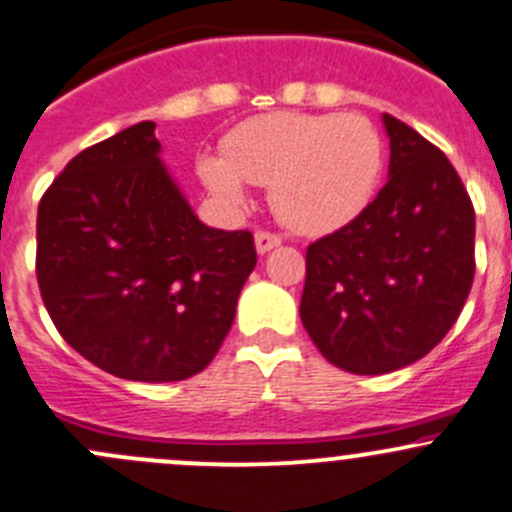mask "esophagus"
<instances>
[{
    "label": "esophagus",
    "mask_w": 512,
    "mask_h": 512,
    "mask_svg": "<svg viewBox=\"0 0 512 512\" xmlns=\"http://www.w3.org/2000/svg\"><path fill=\"white\" fill-rule=\"evenodd\" d=\"M282 237L275 235V232H267V230H260L255 235V247L260 255H267L270 250H275V247H280Z\"/></svg>",
    "instance_id": "1"
}]
</instances>
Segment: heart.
I'll return each mask as SVG.
<instances>
[{
	"label": "heart",
	"mask_w": 512,
	"mask_h": 512,
	"mask_svg": "<svg viewBox=\"0 0 512 512\" xmlns=\"http://www.w3.org/2000/svg\"><path fill=\"white\" fill-rule=\"evenodd\" d=\"M384 168V138L361 113H292L240 123L223 158L203 156L198 173L227 205L247 203L245 183L272 188L277 218L302 235H327L359 218Z\"/></svg>",
	"instance_id": "obj_1"
}]
</instances>
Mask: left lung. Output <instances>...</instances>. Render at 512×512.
<instances>
[{
  "label": "left lung",
  "instance_id": "1",
  "mask_svg": "<svg viewBox=\"0 0 512 512\" xmlns=\"http://www.w3.org/2000/svg\"><path fill=\"white\" fill-rule=\"evenodd\" d=\"M381 121L389 180L359 218L307 247L299 302L324 359L352 374H389L431 352L476 272V213L451 160L399 118Z\"/></svg>",
  "mask_w": 512,
  "mask_h": 512
}]
</instances>
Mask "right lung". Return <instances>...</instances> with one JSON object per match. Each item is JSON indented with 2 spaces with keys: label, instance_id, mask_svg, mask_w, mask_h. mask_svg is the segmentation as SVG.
I'll use <instances>...</instances> for the list:
<instances>
[{
  "label": "right lung",
  "instance_id": "right-lung-1",
  "mask_svg": "<svg viewBox=\"0 0 512 512\" xmlns=\"http://www.w3.org/2000/svg\"><path fill=\"white\" fill-rule=\"evenodd\" d=\"M247 230L200 223L141 121L71 160L36 218V280L61 337L128 381L213 361L255 270Z\"/></svg>",
  "mask_w": 512,
  "mask_h": 512
}]
</instances>
